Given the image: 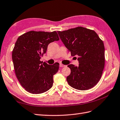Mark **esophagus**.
Masks as SVG:
<instances>
[{
    "mask_svg": "<svg viewBox=\"0 0 120 120\" xmlns=\"http://www.w3.org/2000/svg\"><path fill=\"white\" fill-rule=\"evenodd\" d=\"M65 65H63L62 63H60V67H65Z\"/></svg>",
    "mask_w": 120,
    "mask_h": 120,
    "instance_id": "obj_1",
    "label": "esophagus"
}]
</instances>
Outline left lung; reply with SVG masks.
Listing matches in <instances>:
<instances>
[{
	"instance_id": "1",
	"label": "left lung",
	"mask_w": 120,
	"mask_h": 120,
	"mask_svg": "<svg viewBox=\"0 0 120 120\" xmlns=\"http://www.w3.org/2000/svg\"><path fill=\"white\" fill-rule=\"evenodd\" d=\"M58 33L71 55L79 56L78 66L68 65L71 69L66 78L68 84L81 90L94 87L100 80L105 66L103 41L94 30L82 26Z\"/></svg>"
}]
</instances>
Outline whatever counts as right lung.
<instances>
[{
    "instance_id": "add662e5",
    "label": "right lung",
    "mask_w": 120,
    "mask_h": 120,
    "mask_svg": "<svg viewBox=\"0 0 120 120\" xmlns=\"http://www.w3.org/2000/svg\"><path fill=\"white\" fill-rule=\"evenodd\" d=\"M59 40L56 31H30L20 36L12 52L16 76L28 92L40 94L53 86V76L59 70V64L48 65L40 59L46 53L49 44Z\"/></svg>"
}]
</instances>
